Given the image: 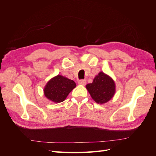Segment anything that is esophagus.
Listing matches in <instances>:
<instances>
[{
  "instance_id": "1",
  "label": "esophagus",
  "mask_w": 156,
  "mask_h": 156,
  "mask_svg": "<svg viewBox=\"0 0 156 156\" xmlns=\"http://www.w3.org/2000/svg\"><path fill=\"white\" fill-rule=\"evenodd\" d=\"M78 83L80 84H82V85H85L87 84V81L85 79H81V80H79L78 81Z\"/></svg>"
}]
</instances>
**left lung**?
<instances>
[{"label":"left lung","mask_w":156,"mask_h":156,"mask_svg":"<svg viewBox=\"0 0 156 156\" xmlns=\"http://www.w3.org/2000/svg\"><path fill=\"white\" fill-rule=\"evenodd\" d=\"M86 87L93 100L100 104L111 100L115 94V81L102 72L96 75L92 83L87 84Z\"/></svg>","instance_id":"1"}]
</instances>
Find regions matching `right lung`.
Returning <instances> with one entry per match:
<instances>
[{"instance_id":"1","label":"right lung","mask_w":156,"mask_h":156,"mask_svg":"<svg viewBox=\"0 0 156 156\" xmlns=\"http://www.w3.org/2000/svg\"><path fill=\"white\" fill-rule=\"evenodd\" d=\"M75 87L76 84L73 80L58 75L46 84L44 90V95L52 101L60 103L65 100Z\"/></svg>"}]
</instances>
